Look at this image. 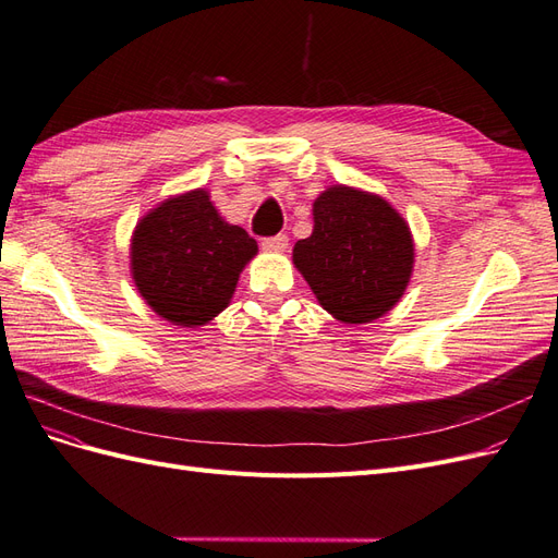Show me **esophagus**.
<instances>
[{"label":"esophagus","instance_id":"esophagus-1","mask_svg":"<svg viewBox=\"0 0 558 558\" xmlns=\"http://www.w3.org/2000/svg\"><path fill=\"white\" fill-rule=\"evenodd\" d=\"M260 246L267 253H281L289 248V238H286V234H275V238H265Z\"/></svg>","mask_w":558,"mask_h":558}]
</instances>
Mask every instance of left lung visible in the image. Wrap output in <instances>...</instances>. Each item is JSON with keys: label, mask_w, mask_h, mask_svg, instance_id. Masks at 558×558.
<instances>
[{"label": "left lung", "mask_w": 558, "mask_h": 558, "mask_svg": "<svg viewBox=\"0 0 558 558\" xmlns=\"http://www.w3.org/2000/svg\"><path fill=\"white\" fill-rule=\"evenodd\" d=\"M314 228L293 246V265L318 305L340 324H373L404 295L414 238L402 214L377 193L328 185L314 205Z\"/></svg>", "instance_id": "1"}]
</instances>
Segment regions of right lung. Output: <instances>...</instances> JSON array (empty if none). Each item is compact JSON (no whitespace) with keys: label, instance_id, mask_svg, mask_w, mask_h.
Masks as SVG:
<instances>
[{"label":"right lung","instance_id":"1","mask_svg":"<svg viewBox=\"0 0 558 558\" xmlns=\"http://www.w3.org/2000/svg\"><path fill=\"white\" fill-rule=\"evenodd\" d=\"M256 253V240L218 214L209 191L193 189L140 218L130 240V275L160 318L199 328L230 305Z\"/></svg>","mask_w":558,"mask_h":558}]
</instances>
